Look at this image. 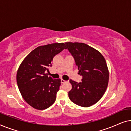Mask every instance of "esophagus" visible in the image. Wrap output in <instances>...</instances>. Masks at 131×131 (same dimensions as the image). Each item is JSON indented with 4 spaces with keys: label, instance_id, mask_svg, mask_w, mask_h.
Wrapping results in <instances>:
<instances>
[{
    "label": "esophagus",
    "instance_id": "obj_1",
    "mask_svg": "<svg viewBox=\"0 0 131 131\" xmlns=\"http://www.w3.org/2000/svg\"><path fill=\"white\" fill-rule=\"evenodd\" d=\"M61 83H65V82H66V80H64V79L61 80Z\"/></svg>",
    "mask_w": 131,
    "mask_h": 131
}]
</instances>
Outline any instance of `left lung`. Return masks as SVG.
I'll return each mask as SVG.
<instances>
[{
  "label": "left lung",
  "mask_w": 131,
  "mask_h": 131,
  "mask_svg": "<svg viewBox=\"0 0 131 131\" xmlns=\"http://www.w3.org/2000/svg\"><path fill=\"white\" fill-rule=\"evenodd\" d=\"M75 60L82 82L70 80L72 89L69 98L76 104L88 107L95 104L104 95L108 83L109 71L103 55L94 48L79 42H66Z\"/></svg>",
  "instance_id": "1"
}]
</instances>
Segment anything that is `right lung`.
Listing matches in <instances>:
<instances>
[{
    "label": "right lung",
    "mask_w": 131,
    "mask_h": 131,
    "mask_svg": "<svg viewBox=\"0 0 131 131\" xmlns=\"http://www.w3.org/2000/svg\"><path fill=\"white\" fill-rule=\"evenodd\" d=\"M66 46L64 43L40 46L24 59L17 73L18 89L24 100L37 110L46 109L55 103L61 79H53L46 71L55 55Z\"/></svg>",
    "instance_id": "1"
}]
</instances>
